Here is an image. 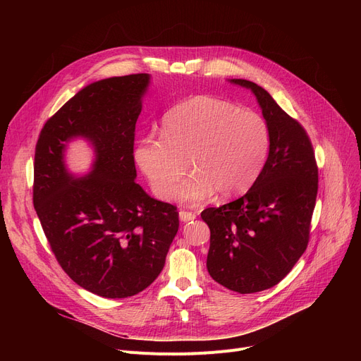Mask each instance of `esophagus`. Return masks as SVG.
<instances>
[{"mask_svg": "<svg viewBox=\"0 0 361 361\" xmlns=\"http://www.w3.org/2000/svg\"><path fill=\"white\" fill-rule=\"evenodd\" d=\"M178 216H180V221L188 222V221H193L196 218V214L195 212H188V211H180Z\"/></svg>", "mask_w": 361, "mask_h": 361, "instance_id": "34e87169", "label": "esophagus"}]
</instances>
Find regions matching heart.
<instances>
[{"label":"heart","instance_id":"obj_1","mask_svg":"<svg viewBox=\"0 0 361 361\" xmlns=\"http://www.w3.org/2000/svg\"><path fill=\"white\" fill-rule=\"evenodd\" d=\"M269 149V124L259 112L212 94H196L166 111L161 137H145L135 150V161L155 196L169 200L188 160L194 176L177 196L199 204L216 192L233 197L247 190Z\"/></svg>","mask_w":361,"mask_h":361}]
</instances>
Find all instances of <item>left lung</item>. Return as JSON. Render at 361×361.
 <instances>
[{
  "instance_id": "left-lung-1",
  "label": "left lung",
  "mask_w": 361,
  "mask_h": 361,
  "mask_svg": "<svg viewBox=\"0 0 361 361\" xmlns=\"http://www.w3.org/2000/svg\"><path fill=\"white\" fill-rule=\"evenodd\" d=\"M231 83L256 94L271 130L269 155L247 193L200 216L211 230L207 272L225 288L252 294L276 286L306 252L319 174L305 127L256 83Z\"/></svg>"
}]
</instances>
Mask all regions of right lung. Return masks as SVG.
Segmentation results:
<instances>
[{"mask_svg": "<svg viewBox=\"0 0 361 361\" xmlns=\"http://www.w3.org/2000/svg\"><path fill=\"white\" fill-rule=\"evenodd\" d=\"M149 74L94 82L44 124L35 147L33 206L63 271L82 288L131 297L154 282L178 231L177 207L150 197L136 183L135 131ZM90 140L97 159L74 179L63 149Z\"/></svg>", "mask_w": 361, "mask_h": 361, "instance_id": "add662e5", "label": "right lung"}]
</instances>
